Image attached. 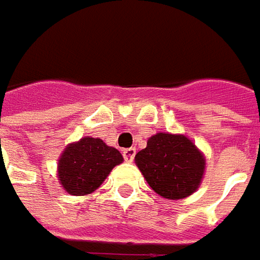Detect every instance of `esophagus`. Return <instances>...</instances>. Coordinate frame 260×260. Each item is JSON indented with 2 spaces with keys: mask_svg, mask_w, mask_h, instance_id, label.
I'll use <instances>...</instances> for the list:
<instances>
[{
  "mask_svg": "<svg viewBox=\"0 0 260 260\" xmlns=\"http://www.w3.org/2000/svg\"><path fill=\"white\" fill-rule=\"evenodd\" d=\"M134 155H136V148H126L123 150V156L126 159L127 162H132L134 159Z\"/></svg>",
  "mask_w": 260,
  "mask_h": 260,
  "instance_id": "esophagus-1",
  "label": "esophagus"
}]
</instances>
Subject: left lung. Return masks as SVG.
I'll return each mask as SVG.
<instances>
[{
  "label": "left lung",
  "instance_id": "obj_1",
  "mask_svg": "<svg viewBox=\"0 0 260 260\" xmlns=\"http://www.w3.org/2000/svg\"><path fill=\"white\" fill-rule=\"evenodd\" d=\"M134 159L151 189L172 200L196 192L206 168L203 154L182 134L156 133Z\"/></svg>",
  "mask_w": 260,
  "mask_h": 260
}]
</instances>
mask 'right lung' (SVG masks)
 <instances>
[{"label": "right lung", "mask_w": 260, "mask_h": 260, "mask_svg": "<svg viewBox=\"0 0 260 260\" xmlns=\"http://www.w3.org/2000/svg\"><path fill=\"white\" fill-rule=\"evenodd\" d=\"M123 162L119 151L101 139L84 137L70 144L58 159V180L64 190L85 196L96 190L110 171Z\"/></svg>", "instance_id": "1"}]
</instances>
